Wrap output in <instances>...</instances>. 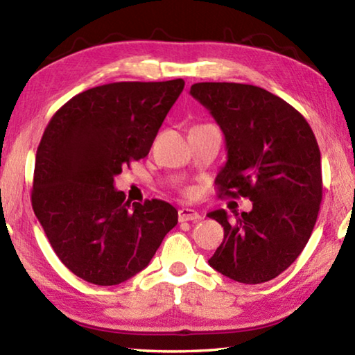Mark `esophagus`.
I'll return each instance as SVG.
<instances>
[{
    "mask_svg": "<svg viewBox=\"0 0 355 355\" xmlns=\"http://www.w3.org/2000/svg\"><path fill=\"white\" fill-rule=\"evenodd\" d=\"M200 214L194 211L191 208H180L178 209V220L180 222H186V220H199Z\"/></svg>",
    "mask_w": 355,
    "mask_h": 355,
    "instance_id": "obj_1",
    "label": "esophagus"
}]
</instances>
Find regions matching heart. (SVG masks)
Segmentation results:
<instances>
[{
  "label": "heart",
  "mask_w": 355,
  "mask_h": 355,
  "mask_svg": "<svg viewBox=\"0 0 355 355\" xmlns=\"http://www.w3.org/2000/svg\"><path fill=\"white\" fill-rule=\"evenodd\" d=\"M186 196H191V191H188V192H186Z\"/></svg>",
  "instance_id": "b5f03b06"
}]
</instances>
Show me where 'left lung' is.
I'll return each mask as SVG.
<instances>
[{
  "mask_svg": "<svg viewBox=\"0 0 355 355\" xmlns=\"http://www.w3.org/2000/svg\"><path fill=\"white\" fill-rule=\"evenodd\" d=\"M191 95L225 136L227 163L216 177L219 197L252 200L224 227L209 266L239 284L277 277L309 243L322 199L321 152L307 120L277 95L252 84L196 83Z\"/></svg>",
  "mask_w": 355,
  "mask_h": 355,
  "instance_id": "obj_1",
  "label": "left lung"
}]
</instances>
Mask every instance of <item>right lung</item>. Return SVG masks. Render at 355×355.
<instances>
[{
	"label": "right lung",
	"instance_id": "1",
	"mask_svg": "<svg viewBox=\"0 0 355 355\" xmlns=\"http://www.w3.org/2000/svg\"><path fill=\"white\" fill-rule=\"evenodd\" d=\"M182 78L87 89L59 107L37 147L33 209L53 250L78 277L119 285L152 260L178 222L171 203L125 200L114 177L146 158Z\"/></svg>",
	"mask_w": 355,
	"mask_h": 355
}]
</instances>
